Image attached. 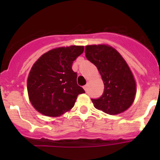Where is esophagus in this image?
I'll list each match as a JSON object with an SVG mask.
<instances>
[{
    "label": "esophagus",
    "mask_w": 160,
    "mask_h": 160,
    "mask_svg": "<svg viewBox=\"0 0 160 160\" xmlns=\"http://www.w3.org/2000/svg\"><path fill=\"white\" fill-rule=\"evenodd\" d=\"M83 89L85 90V91H87V90H88V84L85 85V86H83Z\"/></svg>",
    "instance_id": "1"
}]
</instances>
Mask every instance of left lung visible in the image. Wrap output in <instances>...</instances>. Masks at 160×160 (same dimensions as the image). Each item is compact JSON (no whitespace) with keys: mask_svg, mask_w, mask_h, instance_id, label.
I'll list each match as a JSON object with an SVG mask.
<instances>
[{"mask_svg":"<svg viewBox=\"0 0 160 160\" xmlns=\"http://www.w3.org/2000/svg\"><path fill=\"white\" fill-rule=\"evenodd\" d=\"M85 54L97 67L104 84L102 96L91 100L95 108L112 115L129 108L136 95V82L122 55L105 44L86 46Z\"/></svg>","mask_w":160,"mask_h":160,"instance_id":"1","label":"left lung"}]
</instances>
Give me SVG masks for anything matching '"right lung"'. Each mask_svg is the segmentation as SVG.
Segmentation results:
<instances>
[{
	"label": "right lung",
	"mask_w": 160,
	"mask_h": 160,
	"mask_svg": "<svg viewBox=\"0 0 160 160\" xmlns=\"http://www.w3.org/2000/svg\"><path fill=\"white\" fill-rule=\"evenodd\" d=\"M83 46L58 47L42 55L31 68L27 80L29 101L42 114L59 117L70 111L77 96L85 93L77 83L73 61L83 52Z\"/></svg>",
	"instance_id": "add662e5"
}]
</instances>
